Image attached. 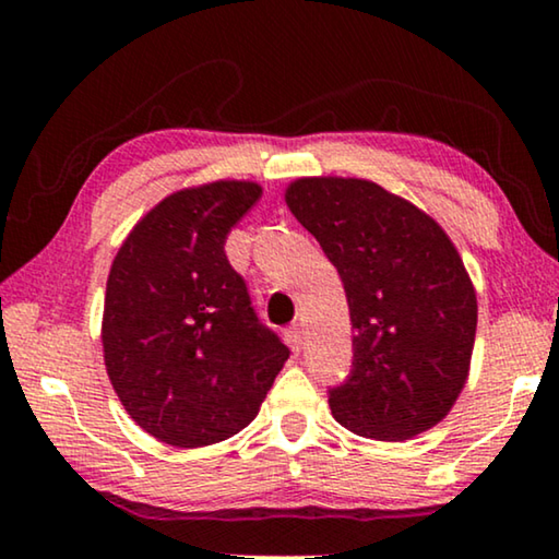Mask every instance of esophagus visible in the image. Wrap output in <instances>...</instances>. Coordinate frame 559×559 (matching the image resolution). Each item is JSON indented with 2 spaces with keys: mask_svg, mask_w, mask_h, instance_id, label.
I'll return each instance as SVG.
<instances>
[{
  "mask_svg": "<svg viewBox=\"0 0 559 559\" xmlns=\"http://www.w3.org/2000/svg\"><path fill=\"white\" fill-rule=\"evenodd\" d=\"M285 338H287V343H289V348H293L295 354H300V350H302V341H305L302 328H300V325L287 328V331H285Z\"/></svg>",
  "mask_w": 559,
  "mask_h": 559,
  "instance_id": "34e87169",
  "label": "esophagus"
}]
</instances>
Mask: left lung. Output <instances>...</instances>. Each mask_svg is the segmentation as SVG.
<instances>
[{
	"mask_svg": "<svg viewBox=\"0 0 559 559\" xmlns=\"http://www.w3.org/2000/svg\"><path fill=\"white\" fill-rule=\"evenodd\" d=\"M285 203L338 270L356 328L354 371L328 396L335 423L384 442L442 423L468 381L478 323L445 228L364 178H297Z\"/></svg>",
	"mask_w": 559,
	"mask_h": 559,
	"instance_id": "8db88e82",
	"label": "left lung"
}]
</instances>
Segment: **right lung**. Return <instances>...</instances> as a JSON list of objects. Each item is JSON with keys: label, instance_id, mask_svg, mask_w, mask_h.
Returning a JSON list of instances; mask_svg holds the SVG:
<instances>
[{"label": "right lung", "instance_id": "right-lung-1", "mask_svg": "<svg viewBox=\"0 0 559 559\" xmlns=\"http://www.w3.org/2000/svg\"><path fill=\"white\" fill-rule=\"evenodd\" d=\"M259 195L254 180L175 190L136 221L111 262L106 373L127 415L165 445L205 448L241 432L289 358L259 325L224 251Z\"/></svg>", "mask_w": 559, "mask_h": 559}]
</instances>
